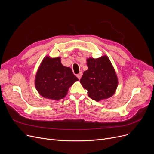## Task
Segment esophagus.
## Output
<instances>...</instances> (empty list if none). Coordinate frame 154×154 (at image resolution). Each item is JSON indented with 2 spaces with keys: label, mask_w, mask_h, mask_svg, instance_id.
<instances>
[{
  "label": "esophagus",
  "mask_w": 154,
  "mask_h": 154,
  "mask_svg": "<svg viewBox=\"0 0 154 154\" xmlns=\"http://www.w3.org/2000/svg\"><path fill=\"white\" fill-rule=\"evenodd\" d=\"M77 78L80 80V78H81V77H82V73H80V74H77Z\"/></svg>",
  "instance_id": "esophagus-1"
}]
</instances>
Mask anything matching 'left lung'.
I'll return each mask as SVG.
<instances>
[{
	"instance_id": "obj_1",
	"label": "left lung",
	"mask_w": 154,
	"mask_h": 154,
	"mask_svg": "<svg viewBox=\"0 0 154 154\" xmlns=\"http://www.w3.org/2000/svg\"><path fill=\"white\" fill-rule=\"evenodd\" d=\"M87 66L88 69L83 73L80 82L87 90L88 97L97 102L110 98L116 91L118 78L108 57H89Z\"/></svg>"
}]
</instances>
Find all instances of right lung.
<instances>
[{
  "mask_svg": "<svg viewBox=\"0 0 154 154\" xmlns=\"http://www.w3.org/2000/svg\"><path fill=\"white\" fill-rule=\"evenodd\" d=\"M78 78L70 67L61 63L60 57L46 56L40 63L35 77V86L43 97L54 100L63 99Z\"/></svg>",
  "mask_w": 154,
  "mask_h": 154,
  "instance_id": "obj_1",
  "label": "right lung"
}]
</instances>
